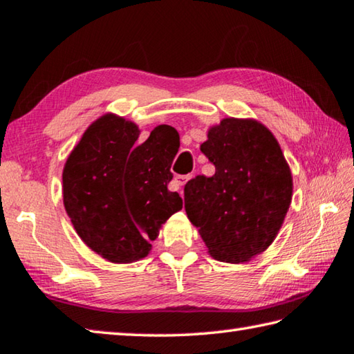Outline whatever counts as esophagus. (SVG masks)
<instances>
[{
	"label": "esophagus",
	"instance_id": "esophagus-1",
	"mask_svg": "<svg viewBox=\"0 0 354 354\" xmlns=\"http://www.w3.org/2000/svg\"><path fill=\"white\" fill-rule=\"evenodd\" d=\"M190 178H192L190 175H185V176H183V175H176V176H175V183H176L178 185H184L185 183L189 181Z\"/></svg>",
	"mask_w": 354,
	"mask_h": 354
}]
</instances>
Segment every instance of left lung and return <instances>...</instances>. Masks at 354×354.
<instances>
[{
	"label": "left lung",
	"mask_w": 354,
	"mask_h": 354,
	"mask_svg": "<svg viewBox=\"0 0 354 354\" xmlns=\"http://www.w3.org/2000/svg\"><path fill=\"white\" fill-rule=\"evenodd\" d=\"M201 153L215 173L185 184V212L214 259L247 262L267 250L283 225L292 201L289 165L273 134L254 120H221Z\"/></svg>",
	"instance_id": "8db88e82"
}]
</instances>
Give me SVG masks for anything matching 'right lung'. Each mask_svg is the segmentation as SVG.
<instances>
[{
    "mask_svg": "<svg viewBox=\"0 0 354 354\" xmlns=\"http://www.w3.org/2000/svg\"><path fill=\"white\" fill-rule=\"evenodd\" d=\"M137 139L134 123L101 117L84 133L62 175L64 206L77 236L117 263L145 257L160 225L183 207L178 192L167 187L176 131L162 124L145 142Z\"/></svg>",
    "mask_w": 354,
    "mask_h": 354,
    "instance_id": "add662e5",
    "label": "right lung"
}]
</instances>
